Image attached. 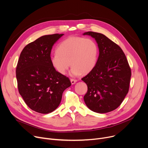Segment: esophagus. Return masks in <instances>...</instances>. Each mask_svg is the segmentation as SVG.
Wrapping results in <instances>:
<instances>
[{
	"label": "esophagus",
	"mask_w": 148,
	"mask_h": 148,
	"mask_svg": "<svg viewBox=\"0 0 148 148\" xmlns=\"http://www.w3.org/2000/svg\"><path fill=\"white\" fill-rule=\"evenodd\" d=\"M70 81H71V83L72 84H74L77 82V80H75V79H73V78H71L70 79Z\"/></svg>",
	"instance_id": "obj_1"
}]
</instances>
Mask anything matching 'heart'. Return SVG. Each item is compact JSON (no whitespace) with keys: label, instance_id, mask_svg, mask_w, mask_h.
Segmentation results:
<instances>
[{"label":"heart","instance_id":"obj_1","mask_svg":"<svg viewBox=\"0 0 148 148\" xmlns=\"http://www.w3.org/2000/svg\"><path fill=\"white\" fill-rule=\"evenodd\" d=\"M98 47L92 38L80 36L68 37L56 48V53L50 58L55 70L61 75L65 74L70 65L72 76L91 72L97 63Z\"/></svg>","mask_w":148,"mask_h":148}]
</instances>
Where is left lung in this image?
<instances>
[{"mask_svg": "<svg viewBox=\"0 0 148 148\" xmlns=\"http://www.w3.org/2000/svg\"><path fill=\"white\" fill-rule=\"evenodd\" d=\"M94 38L99 55L93 70L82 78L87 86L86 106L97 113L116 109L129 92L131 69L121 48L103 34L88 32Z\"/></svg>", "mask_w": 148, "mask_h": 148, "instance_id": "obj_1", "label": "left lung"}]
</instances>
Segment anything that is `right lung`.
I'll return each mask as SVG.
<instances>
[{"label": "right lung", "instance_id": "right-lung-1", "mask_svg": "<svg viewBox=\"0 0 148 148\" xmlns=\"http://www.w3.org/2000/svg\"><path fill=\"white\" fill-rule=\"evenodd\" d=\"M64 34L45 35L28 44L22 51L16 68L19 94L27 106L41 114L53 112L60 105L62 93L71 85L50 62L52 46Z\"/></svg>", "mask_w": 148, "mask_h": 148}]
</instances>
